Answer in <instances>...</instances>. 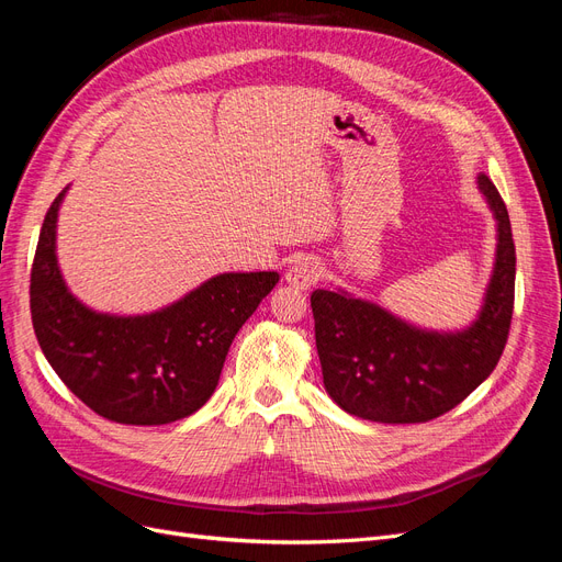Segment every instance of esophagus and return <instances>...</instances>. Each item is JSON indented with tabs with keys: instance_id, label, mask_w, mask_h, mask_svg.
<instances>
[{
	"instance_id": "esophagus-1",
	"label": "esophagus",
	"mask_w": 562,
	"mask_h": 562,
	"mask_svg": "<svg viewBox=\"0 0 562 562\" xmlns=\"http://www.w3.org/2000/svg\"><path fill=\"white\" fill-rule=\"evenodd\" d=\"M323 277V269L316 260H297L291 269L285 271V281L293 288H300V291H307V288L316 285Z\"/></svg>"
}]
</instances>
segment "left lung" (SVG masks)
<instances>
[{"label": "left lung", "instance_id": "obj_1", "mask_svg": "<svg viewBox=\"0 0 562 562\" xmlns=\"http://www.w3.org/2000/svg\"><path fill=\"white\" fill-rule=\"evenodd\" d=\"M479 187L497 220V258L483 310L467 330H419L347 293H312L323 384L349 415L382 424L436 419L499 363L514 316L516 246L497 187L485 173Z\"/></svg>", "mask_w": 562, "mask_h": 562}]
</instances>
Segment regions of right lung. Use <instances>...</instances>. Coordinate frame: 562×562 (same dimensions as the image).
Instances as JSON below:
<instances>
[{
    "instance_id": "1",
    "label": "right lung",
    "mask_w": 562,
    "mask_h": 562,
    "mask_svg": "<svg viewBox=\"0 0 562 562\" xmlns=\"http://www.w3.org/2000/svg\"><path fill=\"white\" fill-rule=\"evenodd\" d=\"M63 196L65 190L46 211L30 271L32 326L46 361L83 405L110 422L155 427L190 417L211 398L232 339L279 274H220L155 314H98L60 277Z\"/></svg>"
}]
</instances>
